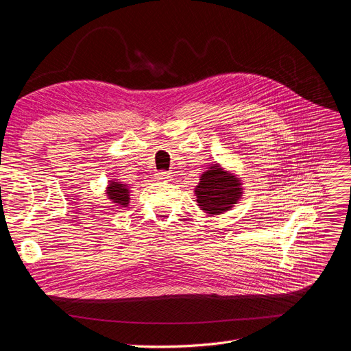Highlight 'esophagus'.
<instances>
[{
  "label": "esophagus",
  "mask_w": 351,
  "mask_h": 351,
  "mask_svg": "<svg viewBox=\"0 0 351 351\" xmlns=\"http://www.w3.org/2000/svg\"><path fill=\"white\" fill-rule=\"evenodd\" d=\"M171 173H168V171H158L157 174H156V178L157 180H164V181H168V180H171Z\"/></svg>",
  "instance_id": "1"
}]
</instances>
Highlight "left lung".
<instances>
[{
	"label": "left lung",
	"mask_w": 351,
	"mask_h": 351,
	"mask_svg": "<svg viewBox=\"0 0 351 351\" xmlns=\"http://www.w3.org/2000/svg\"><path fill=\"white\" fill-rule=\"evenodd\" d=\"M197 206L207 216H219L234 207L243 195V183L221 164H210L194 189Z\"/></svg>",
	"instance_id": "8db88e82"
}]
</instances>
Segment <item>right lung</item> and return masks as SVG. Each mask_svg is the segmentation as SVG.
I'll return each mask as SVG.
<instances>
[{
    "label": "right lung",
    "mask_w": 351,
    "mask_h": 351,
    "mask_svg": "<svg viewBox=\"0 0 351 351\" xmlns=\"http://www.w3.org/2000/svg\"><path fill=\"white\" fill-rule=\"evenodd\" d=\"M130 186L118 180H109L105 190L106 197L118 207H127L130 204Z\"/></svg>",
    "instance_id": "right-lung-1"
}]
</instances>
